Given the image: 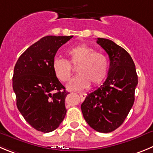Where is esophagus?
Returning a JSON list of instances; mask_svg holds the SVG:
<instances>
[{
  "label": "esophagus",
  "mask_w": 153,
  "mask_h": 153,
  "mask_svg": "<svg viewBox=\"0 0 153 153\" xmlns=\"http://www.w3.org/2000/svg\"><path fill=\"white\" fill-rule=\"evenodd\" d=\"M78 94H79L81 99H85V98L86 97V94H85V93H78Z\"/></svg>",
  "instance_id": "34e87169"
}]
</instances>
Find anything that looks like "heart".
<instances>
[{"instance_id":"heart-1","label":"heart","mask_w":153,"mask_h":153,"mask_svg":"<svg viewBox=\"0 0 153 153\" xmlns=\"http://www.w3.org/2000/svg\"><path fill=\"white\" fill-rule=\"evenodd\" d=\"M68 62L62 59H55L53 62V70L56 77L61 82L69 81L72 75L70 65H78V75L71 80L67 85L71 91H79L88 88L91 83L99 85L106 77L109 62L106 56L100 52H95L88 44H78L66 52Z\"/></svg>"}]
</instances>
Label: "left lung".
Segmentation results:
<instances>
[{
    "label": "left lung",
    "instance_id": "1",
    "mask_svg": "<svg viewBox=\"0 0 153 153\" xmlns=\"http://www.w3.org/2000/svg\"><path fill=\"white\" fill-rule=\"evenodd\" d=\"M109 57L106 80L89 93L81 105L87 123L95 131L109 133L122 125L134 102L138 84L134 62L130 54L112 41H97Z\"/></svg>",
    "mask_w": 153,
    "mask_h": 153
}]
</instances>
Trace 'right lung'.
<instances>
[{"instance_id": "right-lung-1", "label": "right lung", "mask_w": 153, "mask_h": 153, "mask_svg": "<svg viewBox=\"0 0 153 153\" xmlns=\"http://www.w3.org/2000/svg\"><path fill=\"white\" fill-rule=\"evenodd\" d=\"M72 37H44L19 56L14 67L13 88L17 108L38 131H54L66 114L68 92L56 77L53 62L58 49Z\"/></svg>"}]
</instances>
